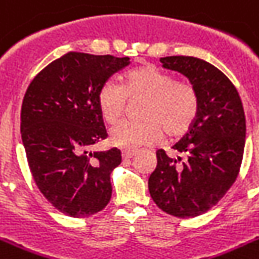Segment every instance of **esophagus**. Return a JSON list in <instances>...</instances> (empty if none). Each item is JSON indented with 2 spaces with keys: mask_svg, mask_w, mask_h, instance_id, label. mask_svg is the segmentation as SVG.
<instances>
[{
  "mask_svg": "<svg viewBox=\"0 0 259 259\" xmlns=\"http://www.w3.org/2000/svg\"><path fill=\"white\" fill-rule=\"evenodd\" d=\"M134 155H137L136 150H123L122 151V156L126 158V159H129V158H133Z\"/></svg>",
  "mask_w": 259,
  "mask_h": 259,
  "instance_id": "esophagus-1",
  "label": "esophagus"
}]
</instances>
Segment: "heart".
<instances>
[{
	"instance_id": "obj_1",
	"label": "heart",
	"mask_w": 259,
	"mask_h": 259,
	"mask_svg": "<svg viewBox=\"0 0 259 259\" xmlns=\"http://www.w3.org/2000/svg\"><path fill=\"white\" fill-rule=\"evenodd\" d=\"M129 101H143L140 122L114 126L110 141L122 149L154 145L162 138H180L193 126L199 114V95L188 81L171 72L145 64L125 75L122 85L106 81L100 88L97 104L104 121L110 125L122 118Z\"/></svg>"
}]
</instances>
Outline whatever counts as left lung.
<instances>
[{
	"mask_svg": "<svg viewBox=\"0 0 259 259\" xmlns=\"http://www.w3.org/2000/svg\"><path fill=\"white\" fill-rule=\"evenodd\" d=\"M160 62L188 77L199 95V114L172 146L178 158L156 151L149 191L163 212L190 219L214 207L236 182L245 149V113L233 82L208 62L193 56H166Z\"/></svg>",
	"mask_w": 259,
	"mask_h": 259,
	"instance_id": "1",
	"label": "left lung"
}]
</instances>
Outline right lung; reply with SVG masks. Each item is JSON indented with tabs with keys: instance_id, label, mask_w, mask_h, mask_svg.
<instances>
[{
	"instance_id": "1",
	"label": "right lung",
	"mask_w": 259,
	"mask_h": 259,
	"mask_svg": "<svg viewBox=\"0 0 259 259\" xmlns=\"http://www.w3.org/2000/svg\"><path fill=\"white\" fill-rule=\"evenodd\" d=\"M129 66V58L67 52L30 82L21 109V136L36 187L52 207L71 217L95 214L112 197L116 147L92 153L106 140L97 104L100 88Z\"/></svg>"
}]
</instances>
